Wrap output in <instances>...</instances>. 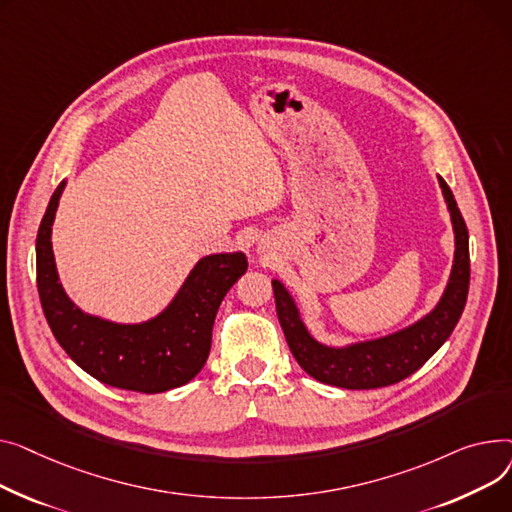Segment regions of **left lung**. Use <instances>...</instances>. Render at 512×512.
Wrapping results in <instances>:
<instances>
[{"mask_svg": "<svg viewBox=\"0 0 512 512\" xmlns=\"http://www.w3.org/2000/svg\"><path fill=\"white\" fill-rule=\"evenodd\" d=\"M440 188L455 225L457 250L453 273H450L448 287L436 310L424 320L401 330V333L370 343H359L347 349L324 347L308 335L285 287L279 281H273L277 316L287 345L297 359V364L312 378L349 390L390 386L422 368L453 333L465 310L469 291V233L457 200L442 177Z\"/></svg>", "mask_w": 512, "mask_h": 512, "instance_id": "8db88e82", "label": "left lung"}]
</instances>
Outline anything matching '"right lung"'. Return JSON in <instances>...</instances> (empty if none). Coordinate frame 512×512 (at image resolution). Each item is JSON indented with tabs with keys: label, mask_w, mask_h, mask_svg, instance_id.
Returning <instances> with one entry per match:
<instances>
[{
	"label": "right lung",
	"mask_w": 512,
	"mask_h": 512,
	"mask_svg": "<svg viewBox=\"0 0 512 512\" xmlns=\"http://www.w3.org/2000/svg\"><path fill=\"white\" fill-rule=\"evenodd\" d=\"M64 184L53 192L37 235V287L51 333L74 362L103 384L144 395L190 382L206 364L213 324L227 291L248 270L244 254L202 258L155 320L113 324L80 312L57 281L51 225Z\"/></svg>",
	"instance_id": "right-lung-1"
}]
</instances>
